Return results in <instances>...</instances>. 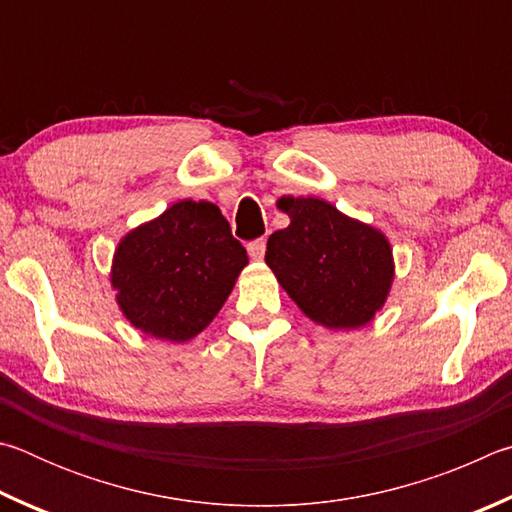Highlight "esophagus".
Instances as JSON below:
<instances>
[{
    "mask_svg": "<svg viewBox=\"0 0 512 512\" xmlns=\"http://www.w3.org/2000/svg\"><path fill=\"white\" fill-rule=\"evenodd\" d=\"M247 251H249V256L254 258V261H261V258L265 256V240L263 238L251 240L247 245Z\"/></svg>",
    "mask_w": 512,
    "mask_h": 512,
    "instance_id": "obj_1",
    "label": "esophagus"
}]
</instances>
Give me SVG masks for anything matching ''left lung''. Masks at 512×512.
Segmentation results:
<instances>
[{
    "label": "left lung",
    "instance_id": "8db88e82",
    "mask_svg": "<svg viewBox=\"0 0 512 512\" xmlns=\"http://www.w3.org/2000/svg\"><path fill=\"white\" fill-rule=\"evenodd\" d=\"M290 215L267 240L265 261L290 299L326 328H360L378 312L393 281L389 240L319 197H281Z\"/></svg>",
    "mask_w": 512,
    "mask_h": 512
}]
</instances>
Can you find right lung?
Returning <instances> with one entry per match:
<instances>
[{
	"label": "right lung",
	"instance_id": "1",
	"mask_svg": "<svg viewBox=\"0 0 512 512\" xmlns=\"http://www.w3.org/2000/svg\"><path fill=\"white\" fill-rule=\"evenodd\" d=\"M247 265V249L211 202L182 200L119 242L116 301L134 328L188 342L211 324Z\"/></svg>",
	"mask_w": 512,
	"mask_h": 512
}]
</instances>
